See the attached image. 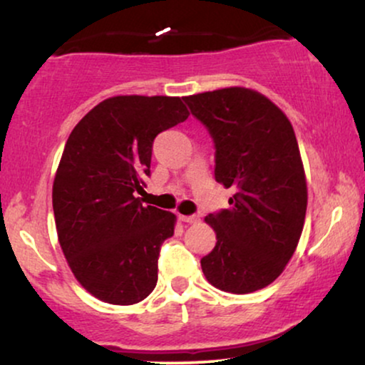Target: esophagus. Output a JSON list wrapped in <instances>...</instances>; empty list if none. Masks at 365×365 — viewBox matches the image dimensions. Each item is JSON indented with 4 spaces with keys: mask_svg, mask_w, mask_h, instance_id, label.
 Here are the masks:
<instances>
[{
    "mask_svg": "<svg viewBox=\"0 0 365 365\" xmlns=\"http://www.w3.org/2000/svg\"><path fill=\"white\" fill-rule=\"evenodd\" d=\"M180 220L182 222H187V224H195L198 220L197 215H180Z\"/></svg>",
    "mask_w": 365,
    "mask_h": 365,
    "instance_id": "esophagus-1",
    "label": "esophagus"
}]
</instances>
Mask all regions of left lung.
<instances>
[{
	"label": "left lung",
	"mask_w": 365,
	"mask_h": 365,
	"mask_svg": "<svg viewBox=\"0 0 365 365\" xmlns=\"http://www.w3.org/2000/svg\"><path fill=\"white\" fill-rule=\"evenodd\" d=\"M215 143V180L236 193L229 209L205 217L215 247L200 264L222 292L266 288L297 251L308 190L294 129L266 96L225 87L183 98Z\"/></svg>",
	"instance_id": "8db88e82"
}]
</instances>
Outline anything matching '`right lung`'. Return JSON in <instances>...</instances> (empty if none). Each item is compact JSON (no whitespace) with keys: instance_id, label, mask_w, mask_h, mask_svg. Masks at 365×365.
<instances>
[{"instance_id":"obj_1","label":"right lung","mask_w":365,"mask_h":365,"mask_svg":"<svg viewBox=\"0 0 365 365\" xmlns=\"http://www.w3.org/2000/svg\"><path fill=\"white\" fill-rule=\"evenodd\" d=\"M190 116L180 98L114 96L72 129L53 178L57 236L82 288L110 305H135L158 281L160 246L177 215L143 205L158 133Z\"/></svg>"}]
</instances>
